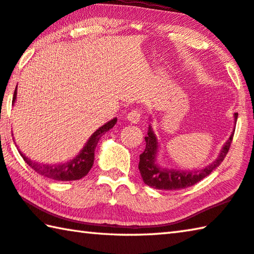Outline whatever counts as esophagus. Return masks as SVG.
<instances>
[{
    "instance_id": "obj_1",
    "label": "esophagus",
    "mask_w": 254,
    "mask_h": 254,
    "mask_svg": "<svg viewBox=\"0 0 254 254\" xmlns=\"http://www.w3.org/2000/svg\"><path fill=\"white\" fill-rule=\"evenodd\" d=\"M127 119L130 121L131 123H137L141 119V111L140 110H132L131 112H128L127 115Z\"/></svg>"
}]
</instances>
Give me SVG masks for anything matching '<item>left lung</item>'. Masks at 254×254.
I'll return each mask as SVG.
<instances>
[{
    "mask_svg": "<svg viewBox=\"0 0 254 254\" xmlns=\"http://www.w3.org/2000/svg\"><path fill=\"white\" fill-rule=\"evenodd\" d=\"M235 121L238 120V113H234ZM234 132L232 133L229 140L226 141L224 147L222 148L220 156L216 160L206 166L204 169L199 170H175L168 168H161L156 162V157L158 152V140L152 131L151 127L149 126L148 135L144 137L145 149L140 154L139 170L144 184L156 189H166V190H176V189H183L190 187L192 185L200 182L201 179L212 173L224 160L225 156L229 152L232 140H233Z\"/></svg>",
    "mask_w": 254,
    "mask_h": 254,
    "instance_id": "obj_1",
    "label": "left lung"
}]
</instances>
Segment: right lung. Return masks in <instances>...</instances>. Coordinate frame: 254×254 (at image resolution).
I'll use <instances>...</instances> for the list:
<instances>
[{
    "label": "right lung",
    "instance_id": "right-lung-1",
    "mask_svg": "<svg viewBox=\"0 0 254 254\" xmlns=\"http://www.w3.org/2000/svg\"><path fill=\"white\" fill-rule=\"evenodd\" d=\"M16 98V87L13 94V100L12 102H15ZM118 119L115 118L111 120L110 122L105 123L104 126L93 133L92 136L89 137L87 143L85 144L83 150L79 152L78 156L72 159V160L68 161L66 163H60V165H42V163H38L36 161L30 160L28 157H25L23 153L20 154L22 156L23 160L27 162L31 168L44 177L54 179V180H60V182H70V180H78L80 178L85 177L91 170L93 163H94V152H95V148L98 143V140L101 136L106 133L112 127L115 126Z\"/></svg>",
    "mask_w": 254,
    "mask_h": 254
}]
</instances>
